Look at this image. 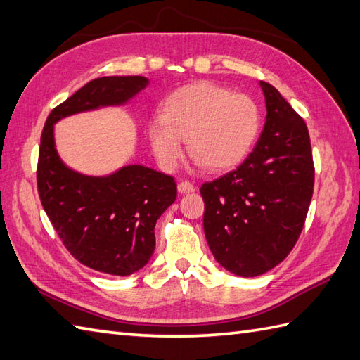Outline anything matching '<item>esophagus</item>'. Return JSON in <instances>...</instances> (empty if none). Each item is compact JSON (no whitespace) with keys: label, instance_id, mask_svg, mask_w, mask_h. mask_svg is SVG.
<instances>
[{"label":"esophagus","instance_id":"1","mask_svg":"<svg viewBox=\"0 0 360 360\" xmlns=\"http://www.w3.org/2000/svg\"><path fill=\"white\" fill-rule=\"evenodd\" d=\"M195 190V186L192 184L190 181H181L178 184V192L181 195H186V193H192Z\"/></svg>","mask_w":360,"mask_h":360}]
</instances>
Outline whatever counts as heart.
<instances>
[{
	"label": "heart",
	"mask_w": 360,
	"mask_h": 360,
	"mask_svg": "<svg viewBox=\"0 0 360 360\" xmlns=\"http://www.w3.org/2000/svg\"><path fill=\"white\" fill-rule=\"evenodd\" d=\"M259 128L257 103L210 82L172 91L159 106L147 137L159 165L173 172L184 158V142L209 172H224L248 156Z\"/></svg>",
	"instance_id": "obj_1"
}]
</instances>
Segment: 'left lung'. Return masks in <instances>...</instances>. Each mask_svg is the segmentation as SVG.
<instances>
[{
    "label": "left lung",
    "mask_w": 360,
    "mask_h": 360,
    "mask_svg": "<svg viewBox=\"0 0 360 360\" xmlns=\"http://www.w3.org/2000/svg\"><path fill=\"white\" fill-rule=\"evenodd\" d=\"M259 86L266 122L255 148L236 170L201 187L209 248L238 277L262 275L289 255L314 188L307 124L272 85Z\"/></svg>",
    "instance_id": "obj_1"
}]
</instances>
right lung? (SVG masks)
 I'll use <instances>...</instances> for the list:
<instances>
[{
  "label": "right lung",
  "mask_w": 360,
  "mask_h": 360,
  "mask_svg": "<svg viewBox=\"0 0 360 360\" xmlns=\"http://www.w3.org/2000/svg\"><path fill=\"white\" fill-rule=\"evenodd\" d=\"M142 75H111L88 82L46 119L37 184L46 215L71 255L91 269L131 275L155 252V226L176 200L172 176L143 165H125L105 176L68 167L56 148V124L72 114L120 106L147 88Z\"/></svg>",
  "instance_id": "obj_1"
}]
</instances>
